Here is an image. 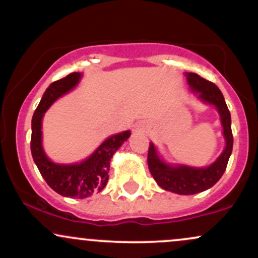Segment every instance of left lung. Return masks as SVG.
<instances>
[{
	"instance_id": "1",
	"label": "left lung",
	"mask_w": 258,
	"mask_h": 258,
	"mask_svg": "<svg viewBox=\"0 0 258 258\" xmlns=\"http://www.w3.org/2000/svg\"><path fill=\"white\" fill-rule=\"evenodd\" d=\"M185 76L191 91L198 93V97L203 102L217 108L223 126L226 148L220 158L209 167H190L184 165L172 166L160 159L154 144L150 143L148 150V167L153 178L162 189L180 195H191L211 188L223 176L233 150V133L230 112L220 88L212 82L200 78L198 74L185 73Z\"/></svg>"
}]
</instances>
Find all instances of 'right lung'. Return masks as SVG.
Here are the masks:
<instances>
[{
	"label": "right lung",
	"mask_w": 258,
	"mask_h": 258,
	"mask_svg": "<svg viewBox=\"0 0 258 258\" xmlns=\"http://www.w3.org/2000/svg\"><path fill=\"white\" fill-rule=\"evenodd\" d=\"M81 79L80 73H72L54 81L44 92L31 121V154L41 176L54 191L68 198L85 199L104 189L109 178L110 159L131 136L123 131L105 139L90 158L78 164H54L47 158L42 148V117L47 109L59 97L72 91Z\"/></svg>",
	"instance_id": "add662e5"
}]
</instances>
